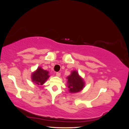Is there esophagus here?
<instances>
[{
    "mask_svg": "<svg viewBox=\"0 0 129 129\" xmlns=\"http://www.w3.org/2000/svg\"><path fill=\"white\" fill-rule=\"evenodd\" d=\"M56 76H57V77H59L61 76V74L59 73V72H57V73H56Z\"/></svg>",
    "mask_w": 129,
    "mask_h": 129,
    "instance_id": "obj_1",
    "label": "esophagus"
}]
</instances>
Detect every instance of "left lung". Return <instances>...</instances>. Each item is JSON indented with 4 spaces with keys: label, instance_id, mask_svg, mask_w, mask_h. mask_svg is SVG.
I'll use <instances>...</instances> for the list:
<instances>
[{
    "label": "left lung",
    "instance_id": "left-lung-1",
    "mask_svg": "<svg viewBox=\"0 0 129 129\" xmlns=\"http://www.w3.org/2000/svg\"><path fill=\"white\" fill-rule=\"evenodd\" d=\"M67 86L70 93H75L81 92L85 86L83 79L79 75L77 71H72L71 73L67 77Z\"/></svg>",
    "mask_w": 129,
    "mask_h": 129
}]
</instances>
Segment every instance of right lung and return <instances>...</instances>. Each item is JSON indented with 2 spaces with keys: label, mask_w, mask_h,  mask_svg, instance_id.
Wrapping results in <instances>:
<instances>
[{
  "label": "right lung",
  "mask_w": 129,
  "mask_h": 129,
  "mask_svg": "<svg viewBox=\"0 0 129 129\" xmlns=\"http://www.w3.org/2000/svg\"><path fill=\"white\" fill-rule=\"evenodd\" d=\"M49 77V72L47 70H43L41 67H39L37 70L32 72L31 77L32 82L37 85H43Z\"/></svg>",
  "instance_id": "1"
}]
</instances>
